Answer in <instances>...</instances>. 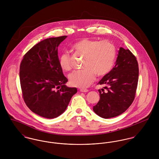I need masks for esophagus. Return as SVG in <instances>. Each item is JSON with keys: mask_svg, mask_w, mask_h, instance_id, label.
I'll list each match as a JSON object with an SVG mask.
<instances>
[{"mask_svg": "<svg viewBox=\"0 0 159 159\" xmlns=\"http://www.w3.org/2000/svg\"><path fill=\"white\" fill-rule=\"evenodd\" d=\"M80 91H81V92H88L89 91L88 89H83V88L80 89Z\"/></svg>", "mask_w": 159, "mask_h": 159, "instance_id": "1", "label": "esophagus"}]
</instances>
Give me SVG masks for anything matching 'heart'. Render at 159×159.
Wrapping results in <instances>:
<instances>
[{
  "label": "heart",
  "mask_w": 159,
  "mask_h": 159,
  "mask_svg": "<svg viewBox=\"0 0 159 159\" xmlns=\"http://www.w3.org/2000/svg\"><path fill=\"white\" fill-rule=\"evenodd\" d=\"M76 52L85 56L83 62L84 69L76 70L68 76L69 82L73 86L87 88L95 78L107 75L113 67L116 58V48L107 40L98 41L94 39L83 38L73 45ZM59 64L65 71L71 68V57L68 52L62 53L59 57Z\"/></svg>",
  "instance_id": "heart-1"
}]
</instances>
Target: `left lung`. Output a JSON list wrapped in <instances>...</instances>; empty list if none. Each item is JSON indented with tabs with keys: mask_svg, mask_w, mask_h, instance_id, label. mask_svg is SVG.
<instances>
[{
	"mask_svg": "<svg viewBox=\"0 0 159 159\" xmlns=\"http://www.w3.org/2000/svg\"><path fill=\"white\" fill-rule=\"evenodd\" d=\"M139 69L136 57L129 49L120 47L115 66L98 82L108 86L98 89L100 100L93 111L108 119L125 112L132 103L136 93Z\"/></svg>",
	"mask_w": 159,
	"mask_h": 159,
	"instance_id": "8db88e82",
	"label": "left lung"
}]
</instances>
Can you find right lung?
Masks as SVG:
<instances>
[{"label": "right lung", "instance_id": "1", "mask_svg": "<svg viewBox=\"0 0 159 159\" xmlns=\"http://www.w3.org/2000/svg\"><path fill=\"white\" fill-rule=\"evenodd\" d=\"M67 36L49 38L33 46L24 56L20 79L24 100L42 117L53 119L63 113L76 88H68L59 64L58 46Z\"/></svg>", "mask_w": 159, "mask_h": 159}]
</instances>
